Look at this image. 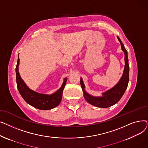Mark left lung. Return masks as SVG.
I'll use <instances>...</instances> for the list:
<instances>
[{"mask_svg": "<svg viewBox=\"0 0 148 148\" xmlns=\"http://www.w3.org/2000/svg\"><path fill=\"white\" fill-rule=\"evenodd\" d=\"M118 37L121 45L122 50L125 54V67L122 76L119 82L112 89L103 93L102 97H94L85 91V86L82 78H80V84L83 92L84 97L87 101L94 106L100 108H107L117 103L125 93L129 82V65L128 53L120 38Z\"/></svg>", "mask_w": 148, "mask_h": 148, "instance_id": "8db88e82", "label": "left lung"}]
</instances>
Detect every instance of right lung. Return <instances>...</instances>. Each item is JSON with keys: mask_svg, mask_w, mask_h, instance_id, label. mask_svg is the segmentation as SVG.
<instances>
[{"mask_svg": "<svg viewBox=\"0 0 148 148\" xmlns=\"http://www.w3.org/2000/svg\"><path fill=\"white\" fill-rule=\"evenodd\" d=\"M19 63L20 59L18 58L17 66L15 68L16 82L20 94L25 101L35 108L43 110H50L57 107L62 100V93L67 81L66 77L64 79L63 84H62L60 89L54 94L51 95L40 94L29 88L22 80L18 72Z\"/></svg>", "mask_w": 148, "mask_h": 148, "instance_id": "add662e5", "label": "right lung"}]
</instances>
